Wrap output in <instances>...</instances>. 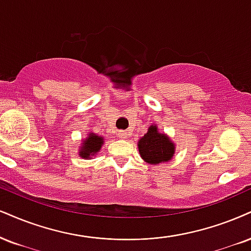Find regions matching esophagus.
Segmentation results:
<instances>
[{"instance_id":"obj_1","label":"esophagus","mask_w":251,"mask_h":251,"mask_svg":"<svg viewBox=\"0 0 251 251\" xmlns=\"http://www.w3.org/2000/svg\"><path fill=\"white\" fill-rule=\"evenodd\" d=\"M117 136H119L120 138H122V140H126V138H128V132L120 130L119 132H117Z\"/></svg>"}]
</instances>
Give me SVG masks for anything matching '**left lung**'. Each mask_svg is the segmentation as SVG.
I'll return each mask as SVG.
<instances>
[{"label":"left lung","instance_id":"1","mask_svg":"<svg viewBox=\"0 0 251 251\" xmlns=\"http://www.w3.org/2000/svg\"><path fill=\"white\" fill-rule=\"evenodd\" d=\"M175 144L169 136L158 131V126H150L148 132L138 141V150L145 162L156 165L169 162L175 154Z\"/></svg>","mask_w":251,"mask_h":251}]
</instances>
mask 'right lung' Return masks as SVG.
<instances>
[{
    "label": "right lung",
    "mask_w": 251,
    "mask_h": 251,
    "mask_svg": "<svg viewBox=\"0 0 251 251\" xmlns=\"http://www.w3.org/2000/svg\"><path fill=\"white\" fill-rule=\"evenodd\" d=\"M102 144H103V137L95 135L94 132H89L86 140L82 141L79 156L86 159L93 158L100 151Z\"/></svg>",
    "instance_id": "1"
}]
</instances>
